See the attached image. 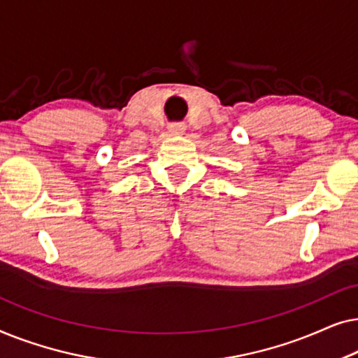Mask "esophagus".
<instances>
[{
	"label": "esophagus",
	"instance_id": "esophagus-1",
	"mask_svg": "<svg viewBox=\"0 0 358 358\" xmlns=\"http://www.w3.org/2000/svg\"><path fill=\"white\" fill-rule=\"evenodd\" d=\"M184 130H185V127L182 125V124H173V125H169V131L173 135H180V134H184Z\"/></svg>",
	"mask_w": 358,
	"mask_h": 358
}]
</instances>
